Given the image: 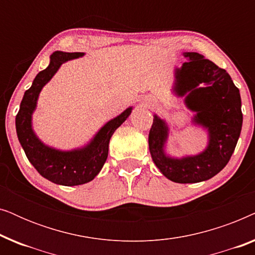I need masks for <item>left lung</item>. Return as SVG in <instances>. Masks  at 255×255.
Returning a JSON list of instances; mask_svg holds the SVG:
<instances>
[{
    "label": "left lung",
    "mask_w": 255,
    "mask_h": 255,
    "mask_svg": "<svg viewBox=\"0 0 255 255\" xmlns=\"http://www.w3.org/2000/svg\"><path fill=\"white\" fill-rule=\"evenodd\" d=\"M183 55L188 61L175 69L173 90L177 96H186V107L196 113L193 123L208 131V146L197 155L181 159L166 155L163 147L169 128L154 115L148 147L155 166L167 179L176 183H196L218 174L231 158L243 127L242 99L225 69L196 52Z\"/></svg>",
    "instance_id": "8db88e82"
}]
</instances>
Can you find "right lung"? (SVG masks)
<instances>
[{
  "instance_id": "add662e5",
  "label": "right lung",
  "mask_w": 255,
  "mask_h": 255,
  "mask_svg": "<svg viewBox=\"0 0 255 255\" xmlns=\"http://www.w3.org/2000/svg\"><path fill=\"white\" fill-rule=\"evenodd\" d=\"M83 54L81 52H54L47 68L38 73L32 86L24 93L16 116L17 137L26 158L41 176L61 186L71 187L87 183L100 173L108 158L111 135L127 121L132 111V107L128 108L120 116L108 122L85 147L60 151L39 140L32 130V114L37 107L40 90L53 78L64 62L82 57Z\"/></svg>"
}]
</instances>
